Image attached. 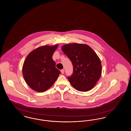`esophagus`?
<instances>
[{"label":"esophagus","instance_id":"obj_1","mask_svg":"<svg viewBox=\"0 0 131 131\" xmlns=\"http://www.w3.org/2000/svg\"><path fill=\"white\" fill-rule=\"evenodd\" d=\"M61 73L63 74H64V69H62L61 70Z\"/></svg>","mask_w":131,"mask_h":131}]
</instances>
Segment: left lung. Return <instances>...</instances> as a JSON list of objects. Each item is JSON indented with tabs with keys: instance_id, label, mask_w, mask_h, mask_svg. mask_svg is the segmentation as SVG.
Here are the masks:
<instances>
[{
	"instance_id": "left-lung-1",
	"label": "left lung",
	"mask_w": 131,
	"mask_h": 131,
	"mask_svg": "<svg viewBox=\"0 0 131 131\" xmlns=\"http://www.w3.org/2000/svg\"><path fill=\"white\" fill-rule=\"evenodd\" d=\"M62 50L72 62L73 73L67 78L78 91L91 90L98 81L102 73L100 58L89 46L84 44H67Z\"/></svg>"
}]
</instances>
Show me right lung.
Returning <instances> with one entry per match:
<instances>
[{
  "instance_id": "1",
  "label": "right lung",
  "mask_w": 131,
  "mask_h": 131,
  "mask_svg": "<svg viewBox=\"0 0 131 131\" xmlns=\"http://www.w3.org/2000/svg\"><path fill=\"white\" fill-rule=\"evenodd\" d=\"M57 47L58 45L40 47L26 57L23 74L26 83L33 90L39 92L45 91L53 84L60 74L52 58Z\"/></svg>"
}]
</instances>
